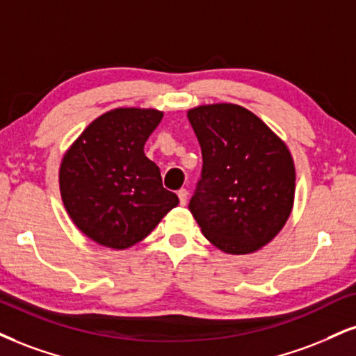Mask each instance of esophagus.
Here are the masks:
<instances>
[{"label": "esophagus", "mask_w": 356, "mask_h": 356, "mask_svg": "<svg viewBox=\"0 0 356 356\" xmlns=\"http://www.w3.org/2000/svg\"><path fill=\"white\" fill-rule=\"evenodd\" d=\"M177 195H179V202H181V205H186L187 197H189V192H187V189H181L177 192Z\"/></svg>", "instance_id": "1"}]
</instances>
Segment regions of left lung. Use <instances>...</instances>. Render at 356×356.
Here are the masks:
<instances>
[{
  "instance_id": "8db88e82",
  "label": "left lung",
  "mask_w": 356,
  "mask_h": 356,
  "mask_svg": "<svg viewBox=\"0 0 356 356\" xmlns=\"http://www.w3.org/2000/svg\"><path fill=\"white\" fill-rule=\"evenodd\" d=\"M187 118L204 159L189 204L192 216L219 250L254 254L277 237L292 213V154L259 115L238 104L197 106Z\"/></svg>"
}]
</instances>
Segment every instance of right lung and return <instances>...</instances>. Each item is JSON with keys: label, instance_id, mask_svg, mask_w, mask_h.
<instances>
[{"label": "right lung", "instance_id": "right-lung-1", "mask_svg": "<svg viewBox=\"0 0 356 356\" xmlns=\"http://www.w3.org/2000/svg\"><path fill=\"white\" fill-rule=\"evenodd\" d=\"M164 118L152 108H115L96 118L64 152L59 191L67 216L86 237L126 250L177 207L162 187L144 144Z\"/></svg>", "mask_w": 356, "mask_h": 356}]
</instances>
